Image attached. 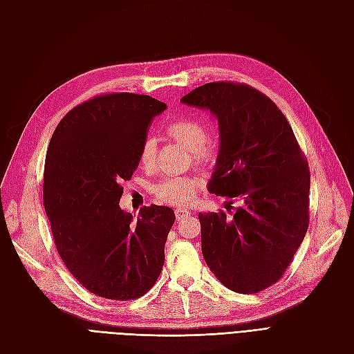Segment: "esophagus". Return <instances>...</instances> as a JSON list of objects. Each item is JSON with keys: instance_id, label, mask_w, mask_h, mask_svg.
<instances>
[{"instance_id": "1", "label": "esophagus", "mask_w": 354, "mask_h": 354, "mask_svg": "<svg viewBox=\"0 0 354 354\" xmlns=\"http://www.w3.org/2000/svg\"><path fill=\"white\" fill-rule=\"evenodd\" d=\"M174 214H176V218L178 219V221H180V219H185V218H187L190 215V212L187 209H181V208L176 209Z\"/></svg>"}]
</instances>
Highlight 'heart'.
Instances as JSON below:
<instances>
[{
    "instance_id": "b5f03b06",
    "label": "heart",
    "mask_w": 354,
    "mask_h": 354,
    "mask_svg": "<svg viewBox=\"0 0 354 354\" xmlns=\"http://www.w3.org/2000/svg\"><path fill=\"white\" fill-rule=\"evenodd\" d=\"M169 138L178 142L186 151L192 152V158L201 165H209L215 160V146L206 142L208 133L199 120L180 118L167 126ZM155 142L146 139L140 149V162L148 165L153 161ZM198 183L189 177H171L162 180L155 187L156 198L162 202L177 206L190 205L196 198Z\"/></svg>"
}]
</instances>
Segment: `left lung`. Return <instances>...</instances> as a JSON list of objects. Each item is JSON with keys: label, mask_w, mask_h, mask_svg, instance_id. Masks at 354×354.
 Here are the masks:
<instances>
[{"label": "left lung", "mask_w": 354, "mask_h": 354, "mask_svg": "<svg viewBox=\"0 0 354 354\" xmlns=\"http://www.w3.org/2000/svg\"><path fill=\"white\" fill-rule=\"evenodd\" d=\"M216 117L219 152L208 190L243 202L233 216L199 214L212 274L240 295L275 284L309 227L310 173L278 106L249 84L212 82L181 98Z\"/></svg>", "instance_id": "1"}]
</instances>
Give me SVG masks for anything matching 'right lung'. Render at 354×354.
Listing matches in <instances>:
<instances>
[{
    "instance_id": "right-lung-1",
    "label": "right lung",
    "mask_w": 354,
    "mask_h": 354,
    "mask_svg": "<svg viewBox=\"0 0 354 354\" xmlns=\"http://www.w3.org/2000/svg\"><path fill=\"white\" fill-rule=\"evenodd\" d=\"M165 108L149 95L95 96L63 117L48 145L44 206L57 252L100 297L139 299L162 271L174 211L151 205L136 219L120 208V198L149 123Z\"/></svg>"
}]
</instances>
